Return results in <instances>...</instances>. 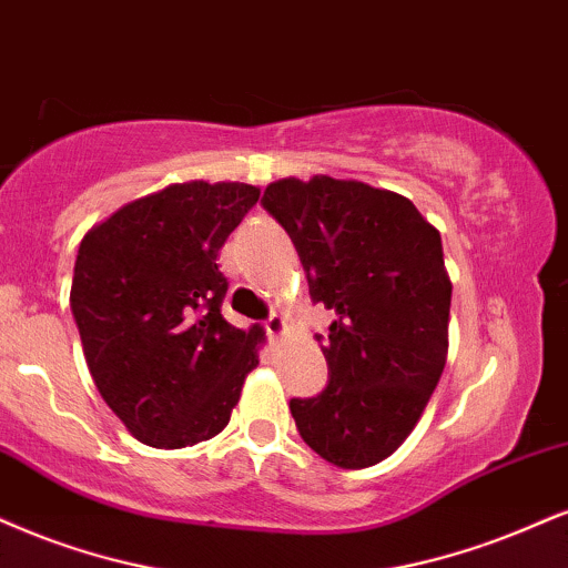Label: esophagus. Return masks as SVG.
Returning a JSON list of instances; mask_svg holds the SVG:
<instances>
[{"mask_svg": "<svg viewBox=\"0 0 568 568\" xmlns=\"http://www.w3.org/2000/svg\"><path fill=\"white\" fill-rule=\"evenodd\" d=\"M265 332H268L271 339H282L286 334V321L282 313H271L268 318H265Z\"/></svg>", "mask_w": 568, "mask_h": 568, "instance_id": "34e87169", "label": "esophagus"}]
</instances>
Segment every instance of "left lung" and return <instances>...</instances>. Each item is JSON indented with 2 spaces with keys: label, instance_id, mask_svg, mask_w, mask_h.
I'll return each instance as SVG.
<instances>
[{
  "label": "left lung",
  "instance_id": "obj_1",
  "mask_svg": "<svg viewBox=\"0 0 568 568\" xmlns=\"http://www.w3.org/2000/svg\"><path fill=\"white\" fill-rule=\"evenodd\" d=\"M261 202L295 242L313 303L337 313L321 347L328 384L290 400L300 437L339 468L379 464L445 368L453 284L439 231L408 197L363 181L278 179Z\"/></svg>",
  "mask_w": 568,
  "mask_h": 568
}]
</instances>
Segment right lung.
<instances>
[{
	"label": "right lung",
	"instance_id": "1",
	"mask_svg": "<svg viewBox=\"0 0 568 568\" xmlns=\"http://www.w3.org/2000/svg\"><path fill=\"white\" fill-rule=\"evenodd\" d=\"M261 189L186 181L115 210L81 240L70 311L104 403L139 443L197 445L229 424L263 328L221 313L219 250Z\"/></svg>",
	"mask_w": 568,
	"mask_h": 568
}]
</instances>
